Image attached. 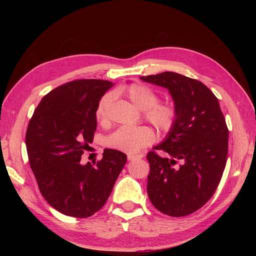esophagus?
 <instances>
[{"instance_id":"obj_1","label":"esophagus","mask_w":256,"mask_h":256,"mask_svg":"<svg viewBox=\"0 0 256 256\" xmlns=\"http://www.w3.org/2000/svg\"><path fill=\"white\" fill-rule=\"evenodd\" d=\"M128 160H134V159H141L143 158L142 154H128L127 156Z\"/></svg>"}]
</instances>
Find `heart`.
<instances>
[{"mask_svg": "<svg viewBox=\"0 0 256 256\" xmlns=\"http://www.w3.org/2000/svg\"><path fill=\"white\" fill-rule=\"evenodd\" d=\"M120 92L125 95L138 109L144 111L145 118L161 132H168L177 118L176 108L170 102H158L159 96L152 88L143 83H131L124 86ZM113 102L111 92L100 98L95 116L98 122H104L108 109ZM154 140V131L146 126H122L106 138V145L124 152L134 154L148 146Z\"/></svg>", "mask_w": 256, "mask_h": 256, "instance_id": "b5f03b06", "label": "heart"}]
</instances>
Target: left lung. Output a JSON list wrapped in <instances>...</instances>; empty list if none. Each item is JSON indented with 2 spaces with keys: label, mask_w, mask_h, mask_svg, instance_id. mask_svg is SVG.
Masks as SVG:
<instances>
[{
  "label": "left lung",
  "mask_w": 256,
  "mask_h": 256,
  "mask_svg": "<svg viewBox=\"0 0 256 256\" xmlns=\"http://www.w3.org/2000/svg\"><path fill=\"white\" fill-rule=\"evenodd\" d=\"M141 80L168 88L177 111L174 127L146 156L147 194L162 214L188 216L208 202L221 180L228 148L226 118L218 98L196 79L166 72Z\"/></svg>",
  "instance_id": "obj_1"
}]
</instances>
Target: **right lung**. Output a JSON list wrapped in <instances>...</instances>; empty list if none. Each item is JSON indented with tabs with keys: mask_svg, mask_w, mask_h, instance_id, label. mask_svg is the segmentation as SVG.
Segmentation results:
<instances>
[{
	"mask_svg": "<svg viewBox=\"0 0 256 256\" xmlns=\"http://www.w3.org/2000/svg\"><path fill=\"white\" fill-rule=\"evenodd\" d=\"M111 86L97 79L65 83L42 99L28 122L30 168L44 200L63 214L88 218L97 212L126 164V154L109 148L95 166L80 162L94 138L96 106Z\"/></svg>",
	"mask_w": 256,
	"mask_h": 256,
	"instance_id": "right-lung-1",
	"label": "right lung"
}]
</instances>
